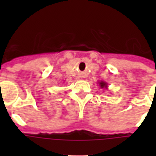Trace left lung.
Returning a JSON list of instances; mask_svg holds the SVG:
<instances>
[{
  "instance_id": "1",
  "label": "left lung",
  "mask_w": 156,
  "mask_h": 156,
  "mask_svg": "<svg viewBox=\"0 0 156 156\" xmlns=\"http://www.w3.org/2000/svg\"><path fill=\"white\" fill-rule=\"evenodd\" d=\"M98 84H99V86H100V88H107V87H108V86H107L108 84H107L105 82H98Z\"/></svg>"
}]
</instances>
